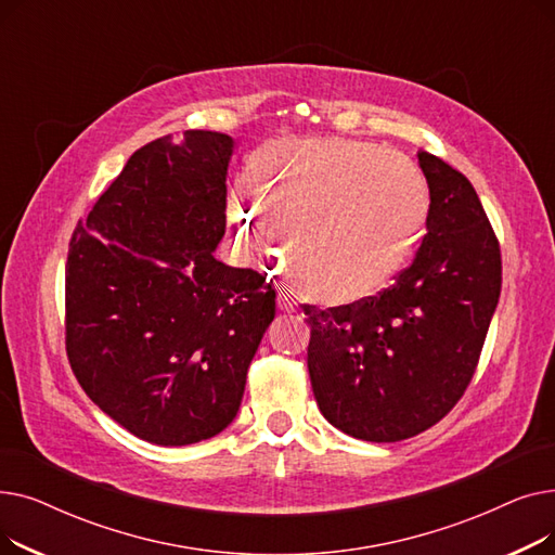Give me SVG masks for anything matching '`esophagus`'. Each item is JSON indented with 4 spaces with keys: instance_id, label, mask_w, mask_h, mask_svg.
I'll return each instance as SVG.
<instances>
[{
    "instance_id": "obj_1",
    "label": "esophagus",
    "mask_w": 555,
    "mask_h": 555,
    "mask_svg": "<svg viewBox=\"0 0 555 555\" xmlns=\"http://www.w3.org/2000/svg\"><path fill=\"white\" fill-rule=\"evenodd\" d=\"M276 306H279V310H283V312H295V310H297V301L293 299V295H287V293H281V295H279Z\"/></svg>"
}]
</instances>
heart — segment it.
Segmentation results:
<instances>
[{"label": "heart", "instance_id": "heart-1", "mask_svg": "<svg viewBox=\"0 0 555 555\" xmlns=\"http://www.w3.org/2000/svg\"><path fill=\"white\" fill-rule=\"evenodd\" d=\"M254 193L287 233L308 293L333 306L383 289L414 251L429 209L414 162L344 139L270 145L254 159ZM257 203L249 191H233L229 227L243 254L276 256L274 229Z\"/></svg>", "mask_w": 555, "mask_h": 555}]
</instances>
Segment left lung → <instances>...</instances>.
Instances as JSON below:
<instances>
[{"label": "left lung", "instance_id": "8db88e82", "mask_svg": "<svg viewBox=\"0 0 555 555\" xmlns=\"http://www.w3.org/2000/svg\"><path fill=\"white\" fill-rule=\"evenodd\" d=\"M429 186L427 236L377 297L322 310L308 371L324 418L348 436L393 443L439 423L470 385L502 293L500 243L463 172L418 151Z\"/></svg>", "mask_w": 555, "mask_h": 555}]
</instances>
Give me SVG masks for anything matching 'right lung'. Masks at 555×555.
Instances as JSON below:
<instances>
[{
	"label": "right lung",
	"mask_w": 555,
	"mask_h": 555,
	"mask_svg": "<svg viewBox=\"0 0 555 555\" xmlns=\"http://www.w3.org/2000/svg\"><path fill=\"white\" fill-rule=\"evenodd\" d=\"M233 139L145 143L78 222L67 256V356L101 410L155 446H191L238 414L276 293L214 251Z\"/></svg>",
	"instance_id": "obj_1"
}]
</instances>
